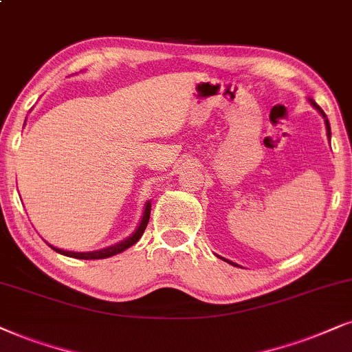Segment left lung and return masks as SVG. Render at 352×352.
Here are the masks:
<instances>
[{"instance_id": "8db88e82", "label": "left lung", "mask_w": 352, "mask_h": 352, "mask_svg": "<svg viewBox=\"0 0 352 352\" xmlns=\"http://www.w3.org/2000/svg\"><path fill=\"white\" fill-rule=\"evenodd\" d=\"M310 104H312L314 107H315V109H317L318 110V112H320V115H322V117L324 118V124H327V136L328 138H330L331 136V131H330V123H328V118H327V115H324V112H323V110L322 109H320V107L317 105V104H315V102L314 100H310ZM228 263H230V265H234L232 263V261H228ZM235 266V265H234Z\"/></svg>"}]
</instances>
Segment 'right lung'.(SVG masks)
<instances>
[{"instance_id": "right-lung-1", "label": "right lung", "mask_w": 352, "mask_h": 352, "mask_svg": "<svg viewBox=\"0 0 352 352\" xmlns=\"http://www.w3.org/2000/svg\"><path fill=\"white\" fill-rule=\"evenodd\" d=\"M149 216H151V201L146 203V208H144V212H143V217H141V222L140 226H138L135 232H133L130 237H126L122 242L115 243L112 247H107V248H102V250H96V252H66V250H61V248H56L50 245L53 250L61 253V255L65 256H71V258H78V260H102V258H109V256H113L117 255V253H122L126 250V248H130L131 245H135L138 240L141 239V235L144 234V229L146 226H148L149 222Z\"/></svg>"}]
</instances>
